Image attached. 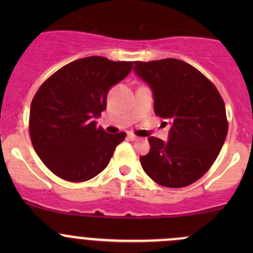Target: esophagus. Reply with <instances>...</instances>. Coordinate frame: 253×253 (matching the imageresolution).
<instances>
[{"label":"esophagus","instance_id":"34e87169","mask_svg":"<svg viewBox=\"0 0 253 253\" xmlns=\"http://www.w3.org/2000/svg\"><path fill=\"white\" fill-rule=\"evenodd\" d=\"M127 138H128L129 141H137V139H138L136 136H134V134H132V133L127 134Z\"/></svg>","mask_w":253,"mask_h":253}]
</instances>
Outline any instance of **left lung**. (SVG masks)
I'll return each instance as SVG.
<instances>
[{
	"mask_svg": "<svg viewBox=\"0 0 253 253\" xmlns=\"http://www.w3.org/2000/svg\"><path fill=\"white\" fill-rule=\"evenodd\" d=\"M133 71L149 85L155 114L170 125L168 142L148 138L149 153L139 158L143 170L165 187L191 185L213 165L228 134L220 94L200 71L176 58L137 61Z\"/></svg>",
	"mask_w": 253,
	"mask_h": 253,
	"instance_id": "left-lung-1",
	"label": "left lung"
}]
</instances>
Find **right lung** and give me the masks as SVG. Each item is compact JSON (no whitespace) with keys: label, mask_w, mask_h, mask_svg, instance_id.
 Masks as SVG:
<instances>
[{"label":"right lung","mask_w":253,"mask_h":253,"mask_svg":"<svg viewBox=\"0 0 253 253\" xmlns=\"http://www.w3.org/2000/svg\"><path fill=\"white\" fill-rule=\"evenodd\" d=\"M132 67L133 62L90 56L63 66L40 86L30 106V138L53 174L82 182L108 167L126 133H108L94 119L106 109L109 90Z\"/></svg>","instance_id":"obj_1"}]
</instances>
